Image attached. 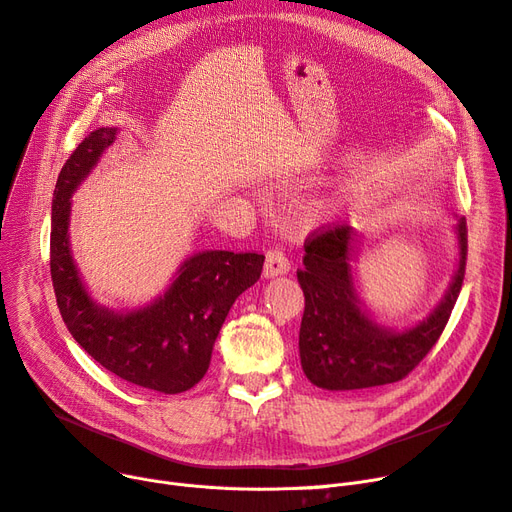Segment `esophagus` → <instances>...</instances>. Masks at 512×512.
Masks as SVG:
<instances>
[{
    "label": "esophagus",
    "instance_id": "esophagus-1",
    "mask_svg": "<svg viewBox=\"0 0 512 512\" xmlns=\"http://www.w3.org/2000/svg\"><path fill=\"white\" fill-rule=\"evenodd\" d=\"M290 270V261L284 255L282 249H270L265 255V267H263V276L265 278H276L282 274H288Z\"/></svg>",
    "mask_w": 512,
    "mask_h": 512
}]
</instances>
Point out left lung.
<instances>
[{
	"label": "left lung",
	"instance_id": "8db88e82",
	"mask_svg": "<svg viewBox=\"0 0 512 512\" xmlns=\"http://www.w3.org/2000/svg\"><path fill=\"white\" fill-rule=\"evenodd\" d=\"M459 270L444 301L419 326L388 332L361 311L351 265L353 230L328 224L305 240V257L297 272L305 294L299 332L301 365L311 384L326 390H361L400 382L432 351L442 336L465 280L467 222L459 220Z\"/></svg>",
	"mask_w": 512,
	"mask_h": 512
}]
</instances>
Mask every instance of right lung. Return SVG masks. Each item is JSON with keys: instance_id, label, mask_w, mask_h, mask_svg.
Returning <instances> with one entry per match:
<instances>
[{"instance_id": "1", "label": "right lung", "mask_w": 512, "mask_h": 512, "mask_svg": "<svg viewBox=\"0 0 512 512\" xmlns=\"http://www.w3.org/2000/svg\"><path fill=\"white\" fill-rule=\"evenodd\" d=\"M114 139L116 128L91 132L58 176L49 245L53 292L68 332L99 365L130 384L178 394L207 373L224 319L238 294L259 280L265 257L205 251L184 261L164 297L141 311L120 315L95 305L68 247L70 197Z\"/></svg>"}]
</instances>
